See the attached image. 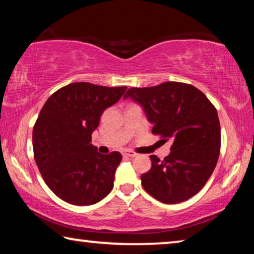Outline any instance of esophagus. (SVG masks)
<instances>
[{"mask_svg":"<svg viewBox=\"0 0 254 254\" xmlns=\"http://www.w3.org/2000/svg\"><path fill=\"white\" fill-rule=\"evenodd\" d=\"M123 156H127V157H130V158H134V157L137 156V154L134 151H132V150H126V151L123 152Z\"/></svg>","mask_w":254,"mask_h":254,"instance_id":"1","label":"esophagus"}]
</instances>
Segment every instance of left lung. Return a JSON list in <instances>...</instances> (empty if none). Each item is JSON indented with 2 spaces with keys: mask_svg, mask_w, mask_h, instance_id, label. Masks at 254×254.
Masks as SVG:
<instances>
[{
  "mask_svg": "<svg viewBox=\"0 0 254 254\" xmlns=\"http://www.w3.org/2000/svg\"><path fill=\"white\" fill-rule=\"evenodd\" d=\"M143 107L152 133L174 141L163 160L150 156L152 166L141 176L144 190L165 204L196 195L212 176L221 149L216 109L195 86L166 81L153 87H133L124 94Z\"/></svg>",
  "mask_w": 254,
  "mask_h": 254,
  "instance_id": "left-lung-1",
  "label": "left lung"
}]
</instances>
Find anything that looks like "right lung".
<instances>
[{"label": "right lung", "instance_id": "1", "mask_svg": "<svg viewBox=\"0 0 254 254\" xmlns=\"http://www.w3.org/2000/svg\"><path fill=\"white\" fill-rule=\"evenodd\" d=\"M126 89L80 81L58 89L45 103L33 127L34 160L60 199L85 206L110 194L122 156L98 152L91 143L92 133L103 112Z\"/></svg>", "mask_w": 254, "mask_h": 254}]
</instances>
